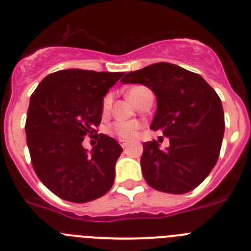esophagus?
<instances>
[{
	"label": "esophagus",
	"instance_id": "esophagus-1",
	"mask_svg": "<svg viewBox=\"0 0 251 251\" xmlns=\"http://www.w3.org/2000/svg\"><path fill=\"white\" fill-rule=\"evenodd\" d=\"M119 145L122 146V147H126V146L128 145V139H124V138H121L119 139Z\"/></svg>",
	"mask_w": 251,
	"mask_h": 251
}]
</instances>
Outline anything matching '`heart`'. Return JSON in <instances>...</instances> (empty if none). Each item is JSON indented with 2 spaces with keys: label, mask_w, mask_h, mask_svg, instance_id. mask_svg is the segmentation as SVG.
<instances>
[{
  "label": "heart",
  "mask_w": 251,
  "mask_h": 251,
  "mask_svg": "<svg viewBox=\"0 0 251 251\" xmlns=\"http://www.w3.org/2000/svg\"><path fill=\"white\" fill-rule=\"evenodd\" d=\"M143 89H147V88H145V86H133L132 89L128 92V98L132 100L133 97ZM110 105H112V95L109 94L106 95L103 100L104 112L109 110ZM139 128H141V124L136 121H117L110 126L108 130L114 136L119 137V138H132V137L136 136Z\"/></svg>",
  "instance_id": "obj_1"
}]
</instances>
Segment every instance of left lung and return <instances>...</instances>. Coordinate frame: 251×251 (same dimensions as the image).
<instances>
[{"instance_id":"8db88e82","label":"left lung","mask_w":251,"mask_h":251,"mask_svg":"<svg viewBox=\"0 0 251 251\" xmlns=\"http://www.w3.org/2000/svg\"><path fill=\"white\" fill-rule=\"evenodd\" d=\"M122 84H142L154 93L157 109L151 129L161 130L170 146L143 143L142 174L148 185L167 194H186L216 165L225 121L219 95L201 75L170 63L127 73Z\"/></svg>"}]
</instances>
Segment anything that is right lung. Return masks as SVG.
<instances>
[{"instance_id":"1","label":"right lung","mask_w":251,"mask_h":251,"mask_svg":"<svg viewBox=\"0 0 251 251\" xmlns=\"http://www.w3.org/2000/svg\"><path fill=\"white\" fill-rule=\"evenodd\" d=\"M123 74L59 70L44 77L31 95L25 130L32 166L41 182L63 200L89 202L112 188L123 148L105 134H99L90 152L83 141L98 137L103 98Z\"/></svg>"}]
</instances>
